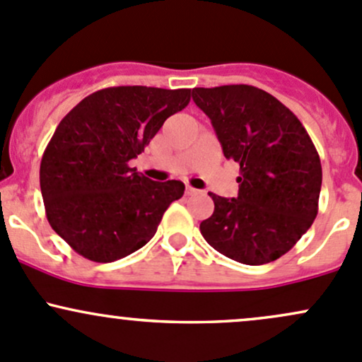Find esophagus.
<instances>
[{"label":"esophagus","instance_id":"esophagus-1","mask_svg":"<svg viewBox=\"0 0 362 362\" xmlns=\"http://www.w3.org/2000/svg\"><path fill=\"white\" fill-rule=\"evenodd\" d=\"M197 193H198V189L192 188V186H186V195L192 197V195H197Z\"/></svg>","mask_w":362,"mask_h":362}]
</instances>
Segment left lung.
I'll list each match as a JSON object with an SVG mask.
<instances>
[{
	"mask_svg": "<svg viewBox=\"0 0 362 362\" xmlns=\"http://www.w3.org/2000/svg\"><path fill=\"white\" fill-rule=\"evenodd\" d=\"M193 102L211 119L224 157L240 165L238 197L209 193L214 214L204 238L219 254L248 264L285 255L317 216L322 170L297 115L248 84L195 88Z\"/></svg>",
	"mask_w": 362,
	"mask_h": 362,
	"instance_id": "left-lung-1",
	"label": "left lung"
}]
</instances>
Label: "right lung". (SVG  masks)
I'll return each instance as SVG.
<instances>
[{"label":"right lung","instance_id":"obj_1","mask_svg":"<svg viewBox=\"0 0 362 362\" xmlns=\"http://www.w3.org/2000/svg\"><path fill=\"white\" fill-rule=\"evenodd\" d=\"M192 89L105 88L60 120L41 158L49 226L93 262H114L153 238L162 216L185 193L181 181H150L129 167Z\"/></svg>","mask_w":362,"mask_h":362}]
</instances>
